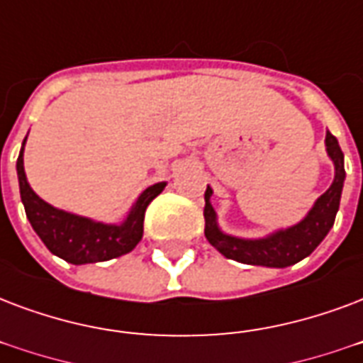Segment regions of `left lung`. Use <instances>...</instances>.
<instances>
[{
  "label": "left lung",
  "instance_id": "obj_1",
  "mask_svg": "<svg viewBox=\"0 0 363 363\" xmlns=\"http://www.w3.org/2000/svg\"><path fill=\"white\" fill-rule=\"evenodd\" d=\"M325 150L335 165V179L331 182V186L318 198L314 207L301 223L289 226L286 230L272 232L267 238L243 240V238L230 236L220 230L217 225V213L209 201L213 190L207 186L206 207H203L207 242L226 259L243 262V264H257V267L286 268L311 255L323 238L328 236V232L335 223L342 182H345V156L337 138L329 131L325 135Z\"/></svg>",
  "mask_w": 363,
  "mask_h": 363
}]
</instances>
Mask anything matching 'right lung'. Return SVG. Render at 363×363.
<instances>
[{"label": "right lung", "instance_id": "1", "mask_svg": "<svg viewBox=\"0 0 363 363\" xmlns=\"http://www.w3.org/2000/svg\"><path fill=\"white\" fill-rule=\"evenodd\" d=\"M24 143L16 160L22 203L30 225L52 255L60 257L72 264H87V262L110 261L135 249L143 238L146 207L157 194H162L165 182H157L154 186L146 188L133 203L131 211L121 225L96 223L87 217H79L49 206L32 190L24 173V160H22Z\"/></svg>", "mask_w": 363, "mask_h": 363}]
</instances>
